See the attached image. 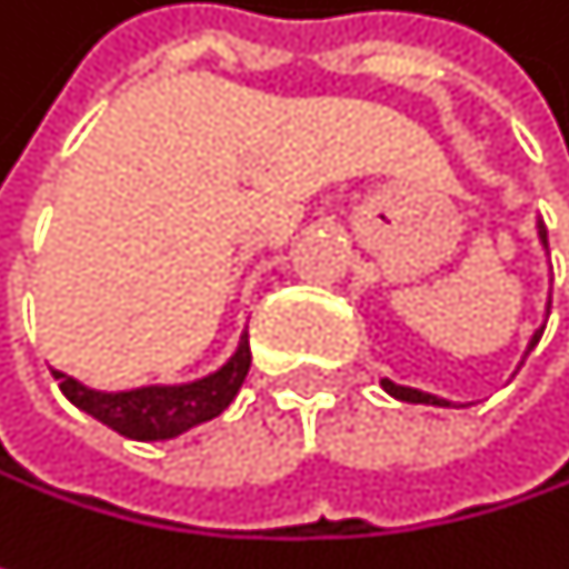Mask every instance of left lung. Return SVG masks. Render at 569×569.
<instances>
[{
  "label": "left lung",
  "instance_id": "left-lung-1",
  "mask_svg": "<svg viewBox=\"0 0 569 569\" xmlns=\"http://www.w3.org/2000/svg\"><path fill=\"white\" fill-rule=\"evenodd\" d=\"M537 237H540V243H543V250H547V227H543V220H537ZM547 316H550V302H547ZM543 326H547V319H543ZM543 326H540V329H533V336H530V342H527L523 359H527V356L533 352V346L540 342ZM382 389H386L392 398H398V401H411V405H441V408H448V405H451V401H445V398L428 396V392H418V389H408V386H396L392 379H382Z\"/></svg>",
  "mask_w": 569,
  "mask_h": 569
}]
</instances>
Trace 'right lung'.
Here are the masks:
<instances>
[{
	"mask_svg": "<svg viewBox=\"0 0 569 569\" xmlns=\"http://www.w3.org/2000/svg\"><path fill=\"white\" fill-rule=\"evenodd\" d=\"M250 372V336L243 332L233 356L210 376L180 386H141L128 392H98L52 369L61 396L101 425L134 441H168L200 421L217 418L240 392Z\"/></svg>",
	"mask_w": 569,
	"mask_h": 569,
	"instance_id": "obj_1",
	"label": "right lung"
}]
</instances>
